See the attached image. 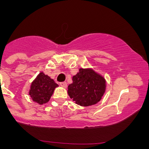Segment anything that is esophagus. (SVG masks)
I'll use <instances>...</instances> for the list:
<instances>
[{"label":"esophagus","mask_w":149,"mask_h":149,"mask_svg":"<svg viewBox=\"0 0 149 149\" xmlns=\"http://www.w3.org/2000/svg\"><path fill=\"white\" fill-rule=\"evenodd\" d=\"M59 84H60L61 86L63 87V88H66V87H67V83H66V82H61Z\"/></svg>","instance_id":"34e87169"}]
</instances>
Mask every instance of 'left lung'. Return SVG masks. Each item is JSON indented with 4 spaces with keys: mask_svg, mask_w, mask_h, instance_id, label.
<instances>
[{
    "mask_svg": "<svg viewBox=\"0 0 149 149\" xmlns=\"http://www.w3.org/2000/svg\"><path fill=\"white\" fill-rule=\"evenodd\" d=\"M106 88V81L92 69H80L73 77V83L68 87V94L73 101L82 107H88L100 102Z\"/></svg>",
    "mask_w": 149,
    "mask_h": 149,
    "instance_id": "8db88e82",
    "label": "left lung"
}]
</instances>
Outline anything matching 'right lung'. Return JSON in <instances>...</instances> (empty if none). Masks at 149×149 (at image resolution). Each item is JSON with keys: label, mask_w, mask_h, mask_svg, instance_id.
<instances>
[{"label": "right lung", "mask_w": 149, "mask_h": 149, "mask_svg": "<svg viewBox=\"0 0 149 149\" xmlns=\"http://www.w3.org/2000/svg\"><path fill=\"white\" fill-rule=\"evenodd\" d=\"M58 85L44 73H40L31 85L29 95L33 102L43 104L49 102Z\"/></svg>", "instance_id": "right-lung-1"}]
</instances>
